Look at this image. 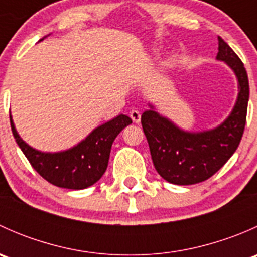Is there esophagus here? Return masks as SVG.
I'll return each instance as SVG.
<instances>
[{"label":"esophagus","instance_id":"obj_1","mask_svg":"<svg viewBox=\"0 0 257 257\" xmlns=\"http://www.w3.org/2000/svg\"><path fill=\"white\" fill-rule=\"evenodd\" d=\"M129 115H131L132 120H133L134 123H139V121H141V113H139L138 110L132 109L131 113H129Z\"/></svg>","mask_w":257,"mask_h":257}]
</instances>
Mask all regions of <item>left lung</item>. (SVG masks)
<instances>
[{
  "instance_id": "8db88e82",
  "label": "left lung",
  "mask_w": 257,
  "mask_h": 257,
  "mask_svg": "<svg viewBox=\"0 0 257 257\" xmlns=\"http://www.w3.org/2000/svg\"><path fill=\"white\" fill-rule=\"evenodd\" d=\"M216 58L226 62L239 80L236 104L221 125L203 133H189L155 110L142 114L153 164L160 177L172 184L191 185L212 177L234 154L242 138L248 102L247 73L239 56L221 37Z\"/></svg>"
}]
</instances>
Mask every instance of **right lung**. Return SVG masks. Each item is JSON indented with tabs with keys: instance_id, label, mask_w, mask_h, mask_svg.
Returning <instances> with one entry per match:
<instances>
[{
	"instance_id": "add662e5",
	"label": "right lung",
	"mask_w": 257,
	"mask_h": 257,
	"mask_svg": "<svg viewBox=\"0 0 257 257\" xmlns=\"http://www.w3.org/2000/svg\"><path fill=\"white\" fill-rule=\"evenodd\" d=\"M10 121L18 147L33 169L48 183L73 190L88 188L102 178L107 170L114 139L126 125L132 124L128 115L120 114L95 128L72 149L61 153H42L31 148L20 138L11 115Z\"/></svg>"
}]
</instances>
